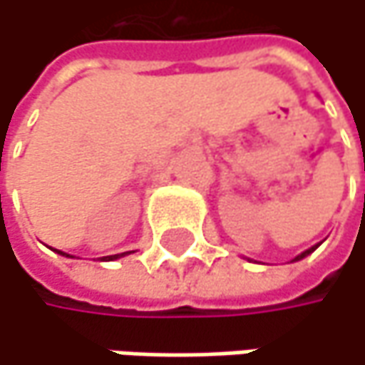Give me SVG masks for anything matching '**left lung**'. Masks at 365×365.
I'll return each mask as SVG.
<instances>
[{"instance_id": "8db88e82", "label": "left lung", "mask_w": 365, "mask_h": 365, "mask_svg": "<svg viewBox=\"0 0 365 365\" xmlns=\"http://www.w3.org/2000/svg\"><path fill=\"white\" fill-rule=\"evenodd\" d=\"M314 250H317V246H314V248H310V250H306V252H302L299 257H295V261H302L304 257H308V255H310V252H314Z\"/></svg>"}]
</instances>
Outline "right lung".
Listing matches in <instances>:
<instances>
[{
  "label": "right lung",
  "mask_w": 365,
  "mask_h": 365,
  "mask_svg": "<svg viewBox=\"0 0 365 365\" xmlns=\"http://www.w3.org/2000/svg\"><path fill=\"white\" fill-rule=\"evenodd\" d=\"M59 252V250H57ZM59 255H63V257H68L66 252H59ZM123 255H128V252H121V255H113V257H106V261H115V259H119V257H123Z\"/></svg>",
  "instance_id": "obj_1"
}]
</instances>
